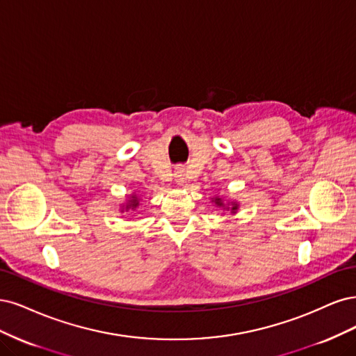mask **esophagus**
I'll use <instances>...</instances> for the list:
<instances>
[{"label": "esophagus", "instance_id": "34e87169", "mask_svg": "<svg viewBox=\"0 0 356 356\" xmlns=\"http://www.w3.org/2000/svg\"><path fill=\"white\" fill-rule=\"evenodd\" d=\"M175 179H176L177 183H180V185H181V183L185 181V170L179 167V168L175 171Z\"/></svg>", "mask_w": 356, "mask_h": 356}]
</instances>
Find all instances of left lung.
Here are the masks:
<instances>
[{"mask_svg":"<svg viewBox=\"0 0 356 356\" xmlns=\"http://www.w3.org/2000/svg\"><path fill=\"white\" fill-rule=\"evenodd\" d=\"M216 204H217V205H222V201H220V198H216ZM232 210H234V211L236 210V205H235V207H232Z\"/></svg>","mask_w":356,"mask_h":356,"instance_id":"1","label":"left lung"}]
</instances>
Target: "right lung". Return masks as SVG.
Segmentation results:
<instances>
[{"label":"right lung","instance_id":"1","mask_svg":"<svg viewBox=\"0 0 356 356\" xmlns=\"http://www.w3.org/2000/svg\"><path fill=\"white\" fill-rule=\"evenodd\" d=\"M137 204H139V202H137V200L133 197V200L129 202V205H127V207H125V209H127V210H129L130 207H131V209H136V207H137Z\"/></svg>","mask_w":356,"mask_h":356}]
</instances>
